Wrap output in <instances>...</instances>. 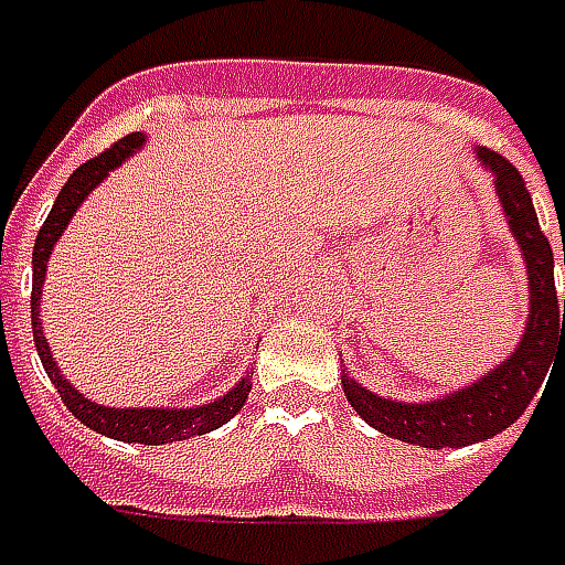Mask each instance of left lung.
<instances>
[{
  "mask_svg": "<svg viewBox=\"0 0 565 565\" xmlns=\"http://www.w3.org/2000/svg\"><path fill=\"white\" fill-rule=\"evenodd\" d=\"M473 153L482 170L492 172L494 194L501 201L508 228L525 263L529 318L516 349L504 362L494 364L489 374L427 402H398L371 393L359 380L349 377L347 364H340L347 402L359 412V417H364L367 427L380 429L390 439L420 445L429 451L463 448L504 433L510 424H516V417H523L529 402L539 395L547 371L551 374L554 367L565 371V299L559 312L554 287V250L541 232L529 188L516 167L508 163L501 153L489 148H473Z\"/></svg>",
  "mask_w": 565,
  "mask_h": 565,
  "instance_id": "obj_1",
  "label": "left lung"
}]
</instances>
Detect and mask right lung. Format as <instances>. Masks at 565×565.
Returning a JSON list of instances; mask_svg holds the SVG:
<instances>
[{"instance_id":"1","label":"right lung","mask_w":565,"mask_h":565,"mask_svg":"<svg viewBox=\"0 0 565 565\" xmlns=\"http://www.w3.org/2000/svg\"><path fill=\"white\" fill-rule=\"evenodd\" d=\"M148 136L145 132H132V136L120 138L117 145H110L102 157L86 160L79 170L73 172L67 179V185L57 191L55 203H52V213L42 222L40 234H36V244H33V294H30V318H33V343L40 352L42 367L49 380L55 383L57 395L64 398L67 412L86 424L95 433H102L107 439H117V443H138V445H167V443H182L191 436H203L210 429H218L222 424H228L234 414L244 408L247 395H250V371L234 383L232 390L225 395H218L206 405H194V408H110L102 402H92L89 395H83L71 380L61 374V367L52 359V349L49 340L42 333V318H40V302H42V284H45V271H49V259L55 250L57 237L64 234V228L71 225V218L76 216V210L83 206V201L89 198L95 188L105 182L110 172L122 167L132 153L145 148Z\"/></svg>"}]
</instances>
